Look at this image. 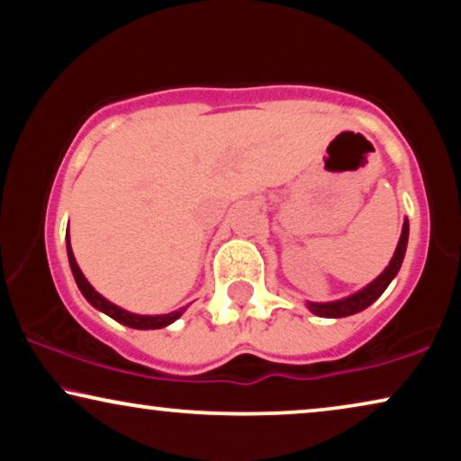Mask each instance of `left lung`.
<instances>
[{
	"label": "left lung",
	"mask_w": 461,
	"mask_h": 461,
	"mask_svg": "<svg viewBox=\"0 0 461 461\" xmlns=\"http://www.w3.org/2000/svg\"><path fill=\"white\" fill-rule=\"evenodd\" d=\"M407 242H409V221L404 219L402 231H401V238H398L394 255H392L390 263L385 266L384 272L379 274L375 280L360 288V291L348 294V297L335 299V302H324V303L308 302V310L312 312V314L322 316V318H346V316L358 314V312L369 308L373 302H377V299L382 297V293L388 288L390 282L396 278L398 269H401V266H402L404 253H407Z\"/></svg>",
	"instance_id": "8db88e82"
}]
</instances>
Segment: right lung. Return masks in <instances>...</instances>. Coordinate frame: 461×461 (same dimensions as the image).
<instances>
[{
	"instance_id": "right-lung-1",
	"label": "right lung",
	"mask_w": 461,
	"mask_h": 461,
	"mask_svg": "<svg viewBox=\"0 0 461 461\" xmlns=\"http://www.w3.org/2000/svg\"><path fill=\"white\" fill-rule=\"evenodd\" d=\"M67 257H69V266H71V272H73V278H76V285L82 294L86 297V302H88L92 308H96L98 312H103V314H107L109 318H113V321H118L120 324H124V327H131V329H139V330H149V329H164L168 327V324H173L176 318L183 316V312L189 308L187 305H183V308L175 310V312H168V314H156V316H149V314H134V312H128L124 308H120V305H115L109 302V299L103 297L101 293L96 291L95 286L90 285L88 280H86V276L82 274V269H79L76 257H73V249H71V240H69V227H67Z\"/></svg>"
}]
</instances>
